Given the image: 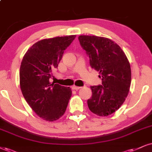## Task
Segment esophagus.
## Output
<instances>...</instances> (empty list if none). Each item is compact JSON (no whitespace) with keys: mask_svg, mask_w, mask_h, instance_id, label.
Wrapping results in <instances>:
<instances>
[{"mask_svg":"<svg viewBox=\"0 0 152 152\" xmlns=\"http://www.w3.org/2000/svg\"><path fill=\"white\" fill-rule=\"evenodd\" d=\"M72 89H75V90H78V89H80V87H77V86H75V85H74V86H72Z\"/></svg>","mask_w":152,"mask_h":152,"instance_id":"obj_1","label":"esophagus"}]
</instances>
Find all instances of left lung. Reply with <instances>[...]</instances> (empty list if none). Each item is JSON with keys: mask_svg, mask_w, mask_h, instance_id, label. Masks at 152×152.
I'll return each instance as SVG.
<instances>
[{"mask_svg": "<svg viewBox=\"0 0 152 152\" xmlns=\"http://www.w3.org/2000/svg\"><path fill=\"white\" fill-rule=\"evenodd\" d=\"M80 45L89 57L91 67L99 72L102 85L90 87L92 96L88 107L99 116L117 110L128 96L131 84V68L122 48L111 39L81 35Z\"/></svg>", "mask_w": 152, "mask_h": 152, "instance_id": "1", "label": "left lung"}]
</instances>
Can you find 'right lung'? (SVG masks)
I'll return each instance as SVG.
<instances>
[{"label": "right lung", "mask_w": 152, "mask_h": 152, "mask_svg": "<svg viewBox=\"0 0 152 152\" xmlns=\"http://www.w3.org/2000/svg\"><path fill=\"white\" fill-rule=\"evenodd\" d=\"M75 35L45 39L33 44L22 58L20 85L23 96L34 111L45 121L59 119L72 96L70 87L50 83L64 53Z\"/></svg>", "instance_id": "add662e5"}]
</instances>
